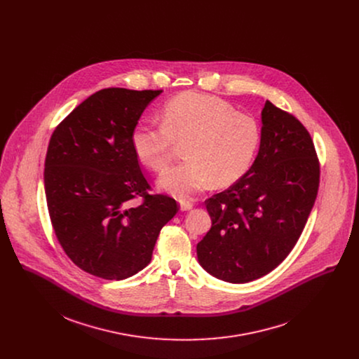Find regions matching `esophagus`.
Listing matches in <instances>:
<instances>
[{
  "label": "esophagus",
  "mask_w": 359,
  "mask_h": 359,
  "mask_svg": "<svg viewBox=\"0 0 359 359\" xmlns=\"http://www.w3.org/2000/svg\"><path fill=\"white\" fill-rule=\"evenodd\" d=\"M180 205H181V210H182V211H188V210L194 208V203L189 202V201H181Z\"/></svg>",
  "instance_id": "esophagus-1"
}]
</instances>
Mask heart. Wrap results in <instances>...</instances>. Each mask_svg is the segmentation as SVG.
I'll list each match as a JSON object with an SVG mask.
<instances>
[{
    "label": "heart",
    "instance_id": "b5f03b06",
    "mask_svg": "<svg viewBox=\"0 0 359 359\" xmlns=\"http://www.w3.org/2000/svg\"><path fill=\"white\" fill-rule=\"evenodd\" d=\"M131 142L140 161L154 171H163L185 148L187 161L165 171L160 185L178 198H192L211 182L228 187L249 171L261 128L231 104L189 93L165 104L163 124H138Z\"/></svg>",
    "mask_w": 359,
    "mask_h": 359
}]
</instances>
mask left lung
Masks as SVG:
<instances>
[{
  "label": "left lung",
  "mask_w": 359,
  "mask_h": 359,
  "mask_svg": "<svg viewBox=\"0 0 359 359\" xmlns=\"http://www.w3.org/2000/svg\"><path fill=\"white\" fill-rule=\"evenodd\" d=\"M250 170L205 201L211 228L198 243L212 276L246 283L275 269L296 246L319 188V158L303 123L266 101Z\"/></svg>",
  "instance_id": "1"
}]
</instances>
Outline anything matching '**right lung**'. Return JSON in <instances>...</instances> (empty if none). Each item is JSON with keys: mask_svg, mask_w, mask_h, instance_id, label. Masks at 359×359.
<instances>
[{"mask_svg": "<svg viewBox=\"0 0 359 359\" xmlns=\"http://www.w3.org/2000/svg\"><path fill=\"white\" fill-rule=\"evenodd\" d=\"M160 93L104 88L52 133L44 170L52 228L67 257L94 276L121 280L144 269L161 228L180 210L175 199L149 194L131 142Z\"/></svg>", "mask_w": 359, "mask_h": 359, "instance_id": "obj_1", "label": "right lung"}]
</instances>
